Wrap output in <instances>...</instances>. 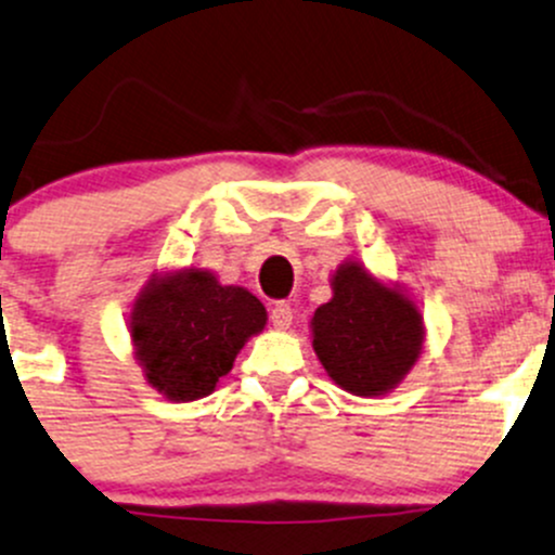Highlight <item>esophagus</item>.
<instances>
[{"label":"esophagus","mask_w":555,"mask_h":555,"mask_svg":"<svg viewBox=\"0 0 555 555\" xmlns=\"http://www.w3.org/2000/svg\"><path fill=\"white\" fill-rule=\"evenodd\" d=\"M271 322L276 330H289L293 326V308H289V302H276L271 308Z\"/></svg>","instance_id":"34e87169"}]
</instances>
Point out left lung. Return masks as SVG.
Listing matches in <instances>:
<instances>
[{"instance_id":"obj_1","label":"left lung","mask_w":555,"mask_h":555,"mask_svg":"<svg viewBox=\"0 0 555 555\" xmlns=\"http://www.w3.org/2000/svg\"><path fill=\"white\" fill-rule=\"evenodd\" d=\"M330 302L311 319L317 359L337 388L380 399L404 383L425 348V322L406 287L348 258L330 279Z\"/></svg>"}]
</instances>
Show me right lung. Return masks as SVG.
Instances as JSON below:
<instances>
[{
  "instance_id": "obj_1",
  "label": "right lung",
  "mask_w": 555,
  "mask_h": 555,
  "mask_svg": "<svg viewBox=\"0 0 555 555\" xmlns=\"http://www.w3.org/2000/svg\"><path fill=\"white\" fill-rule=\"evenodd\" d=\"M266 322V306L249 289L189 266L156 271L145 282L132 300L127 332L145 383L180 404L212 393Z\"/></svg>"
}]
</instances>
